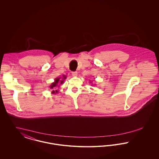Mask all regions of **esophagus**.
I'll return each mask as SVG.
<instances>
[{
    "mask_svg": "<svg viewBox=\"0 0 159 159\" xmlns=\"http://www.w3.org/2000/svg\"><path fill=\"white\" fill-rule=\"evenodd\" d=\"M72 75L73 76H74V77H77V72H72Z\"/></svg>",
    "mask_w": 159,
    "mask_h": 159,
    "instance_id": "34e87169",
    "label": "esophagus"
}]
</instances>
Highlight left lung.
Masks as SVG:
<instances>
[{
	"mask_svg": "<svg viewBox=\"0 0 159 159\" xmlns=\"http://www.w3.org/2000/svg\"><path fill=\"white\" fill-rule=\"evenodd\" d=\"M89 83H92V82H91V81H90V82H89ZM92 84V85H93V84Z\"/></svg>",
	"mask_w": 159,
	"mask_h": 159,
	"instance_id": "left-lung-1",
	"label": "left lung"
}]
</instances>
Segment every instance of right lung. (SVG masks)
Returning <instances> with one entry per match:
<instances>
[{
    "instance_id": "1",
    "label": "right lung",
    "mask_w": 159,
    "mask_h": 159,
    "mask_svg": "<svg viewBox=\"0 0 159 159\" xmlns=\"http://www.w3.org/2000/svg\"><path fill=\"white\" fill-rule=\"evenodd\" d=\"M67 78V76L65 75H62V77H57L53 83H51V85L49 86V88L51 89H52V93H55L56 94L57 93H58V92L57 90H55V89L57 88V87H59L61 84H62L64 83L65 79Z\"/></svg>"
}]
</instances>
